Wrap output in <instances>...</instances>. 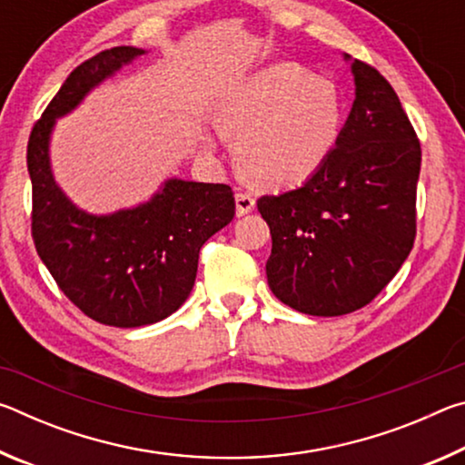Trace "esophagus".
Instances as JSON below:
<instances>
[{
    "label": "esophagus",
    "mask_w": 465,
    "mask_h": 465,
    "mask_svg": "<svg viewBox=\"0 0 465 465\" xmlns=\"http://www.w3.org/2000/svg\"><path fill=\"white\" fill-rule=\"evenodd\" d=\"M254 196L248 194V193H238L235 194V211H238V215H248L252 209H254Z\"/></svg>",
    "instance_id": "esophagus-1"
}]
</instances>
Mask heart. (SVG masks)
<instances>
[{
  "instance_id": "1",
  "label": "heart",
  "mask_w": 465,
  "mask_h": 465,
  "mask_svg": "<svg viewBox=\"0 0 465 465\" xmlns=\"http://www.w3.org/2000/svg\"><path fill=\"white\" fill-rule=\"evenodd\" d=\"M215 124L238 139L243 178L262 188L302 184L326 166L341 143L344 102L338 85L295 63H272L227 88Z\"/></svg>"
}]
</instances>
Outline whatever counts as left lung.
Wrapping results in <instances>:
<instances>
[{"mask_svg":"<svg viewBox=\"0 0 465 465\" xmlns=\"http://www.w3.org/2000/svg\"><path fill=\"white\" fill-rule=\"evenodd\" d=\"M355 102L341 143L316 176L258 199L271 227L266 279L274 297L308 316L361 310L411 254L420 143L380 72L351 59Z\"/></svg>","mask_w":465,"mask_h":465,"instance_id":"8db88e82","label":"left lung"}]
</instances>
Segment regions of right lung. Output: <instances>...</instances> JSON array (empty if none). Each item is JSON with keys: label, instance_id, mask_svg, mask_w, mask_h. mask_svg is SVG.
I'll list each match as a JSON object with an SVG mask.
<instances>
[{"label": "right lung", "instance_id": "1", "mask_svg": "<svg viewBox=\"0 0 465 465\" xmlns=\"http://www.w3.org/2000/svg\"><path fill=\"white\" fill-rule=\"evenodd\" d=\"M145 53L116 46L74 69L30 133L26 155L38 256L85 316L114 328L172 316L194 287L203 243L235 215L227 184L168 178L135 207L96 215L77 207L54 180L51 137L57 119Z\"/></svg>", "mask_w": 465, "mask_h": 465}]
</instances>
